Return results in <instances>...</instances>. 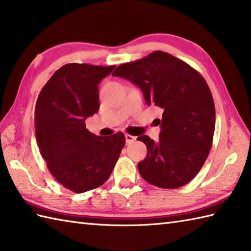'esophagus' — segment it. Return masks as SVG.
Masks as SVG:
<instances>
[{"instance_id":"34e87169","label":"esophagus","mask_w":251,"mask_h":251,"mask_svg":"<svg viewBox=\"0 0 251 251\" xmlns=\"http://www.w3.org/2000/svg\"><path fill=\"white\" fill-rule=\"evenodd\" d=\"M125 138H126V144H131V142H134L136 140L135 136H131L128 134L125 135Z\"/></svg>"}]
</instances>
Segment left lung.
<instances>
[{
    "mask_svg": "<svg viewBox=\"0 0 251 251\" xmlns=\"http://www.w3.org/2000/svg\"><path fill=\"white\" fill-rule=\"evenodd\" d=\"M112 75L138 86L147 104L163 111L159 140L137 138L147 146V156L138 163L141 177L166 189L189 183L207 160L214 134V101L204 78L162 51L122 64Z\"/></svg>",
    "mask_w": 251,
    "mask_h": 251,
    "instance_id": "obj_1",
    "label": "left lung"
}]
</instances>
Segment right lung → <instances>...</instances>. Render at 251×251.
I'll use <instances>...</instances> for the list:
<instances>
[{"instance_id": "obj_1", "label": "right lung", "mask_w": 251, "mask_h": 251, "mask_svg": "<svg viewBox=\"0 0 251 251\" xmlns=\"http://www.w3.org/2000/svg\"><path fill=\"white\" fill-rule=\"evenodd\" d=\"M114 67L66 64L38 96L34 129L39 150L54 178L74 193L104 184L125 146L123 132L99 137L85 123L99 111V83Z\"/></svg>"}]
</instances>
